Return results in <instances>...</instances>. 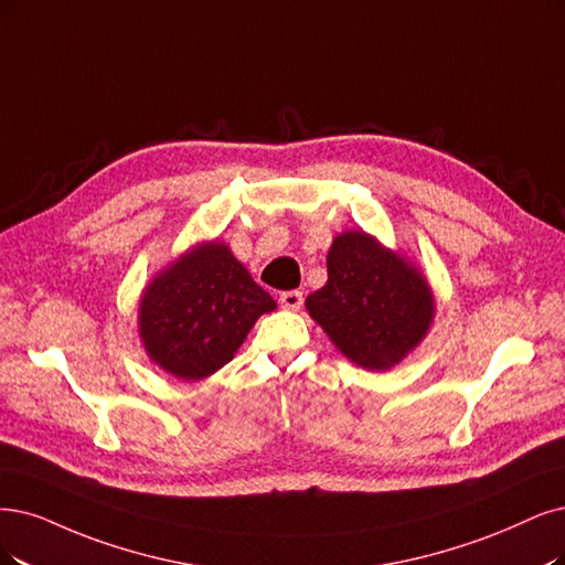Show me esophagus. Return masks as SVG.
Masks as SVG:
<instances>
[{
	"label": "esophagus",
	"instance_id": "obj_1",
	"mask_svg": "<svg viewBox=\"0 0 565 565\" xmlns=\"http://www.w3.org/2000/svg\"><path fill=\"white\" fill-rule=\"evenodd\" d=\"M279 302H281L284 309L298 311L302 307V294H300V290H286V294L279 296Z\"/></svg>",
	"mask_w": 565,
	"mask_h": 565
}]
</instances>
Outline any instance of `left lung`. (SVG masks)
<instances>
[{
  "label": "left lung",
  "mask_w": 565,
  "mask_h": 565,
  "mask_svg": "<svg viewBox=\"0 0 565 565\" xmlns=\"http://www.w3.org/2000/svg\"><path fill=\"white\" fill-rule=\"evenodd\" d=\"M328 281L305 300L335 349L353 365L386 372L419 347L435 321V296L401 250L365 230H344L328 250Z\"/></svg>",
  "instance_id": "8db88e82"
}]
</instances>
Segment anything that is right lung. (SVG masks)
Wrapping results in <instances>:
<instances>
[{"label": "right lung", "mask_w": 565, "mask_h": 565, "mask_svg": "<svg viewBox=\"0 0 565 565\" xmlns=\"http://www.w3.org/2000/svg\"><path fill=\"white\" fill-rule=\"evenodd\" d=\"M277 309L221 239L198 242L143 286L137 332L146 356L181 382L233 361L248 330Z\"/></svg>", "instance_id": "add662e5"}]
</instances>
